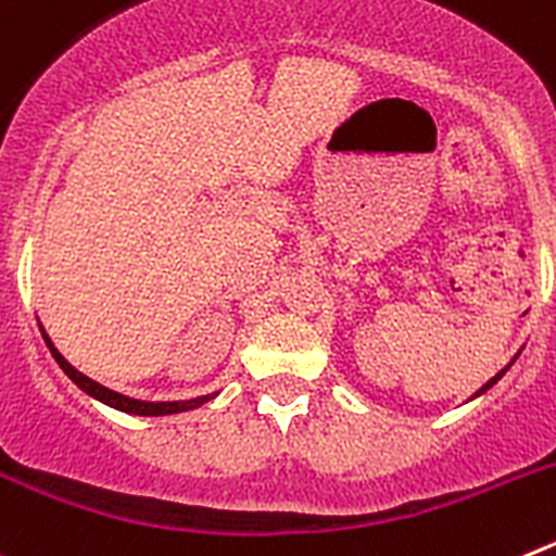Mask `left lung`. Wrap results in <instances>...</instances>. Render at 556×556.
<instances>
[{"label":"left lung","instance_id":"1","mask_svg":"<svg viewBox=\"0 0 556 556\" xmlns=\"http://www.w3.org/2000/svg\"><path fill=\"white\" fill-rule=\"evenodd\" d=\"M501 376H504V370H501V372H498V376H495V378H493V381H488V384H484V387H481V390H479V392H484V390H490V387H493V384H495V381H498V378H501Z\"/></svg>","mask_w":556,"mask_h":556}]
</instances>
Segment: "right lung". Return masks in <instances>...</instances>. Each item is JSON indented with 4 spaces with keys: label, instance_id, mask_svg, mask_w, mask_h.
Returning <instances> with one entry per match:
<instances>
[{
    "label": "right lung",
    "instance_id": "add662e5",
    "mask_svg": "<svg viewBox=\"0 0 556 556\" xmlns=\"http://www.w3.org/2000/svg\"><path fill=\"white\" fill-rule=\"evenodd\" d=\"M43 339H47V348L52 351V356H55V362L61 365V370L66 372L72 381H75L77 387H80L83 392H88L91 397H97V401H102V404L113 406V409L119 412H127V415H144V417H159V415H175V412H186V409H194V406L205 404L211 395L205 397H194V401H172V404H150V401H136V397H127V395H119V392L108 390V387L97 384V381H91L88 376H83L80 370H75V367L68 365L66 358L58 353V348L49 342V337L43 333Z\"/></svg>",
    "mask_w": 556,
    "mask_h": 556
}]
</instances>
